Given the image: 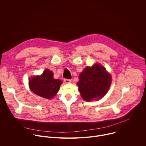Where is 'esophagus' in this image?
Returning a JSON list of instances; mask_svg holds the SVG:
<instances>
[{
    "label": "esophagus",
    "mask_w": 146,
    "mask_h": 146,
    "mask_svg": "<svg viewBox=\"0 0 146 146\" xmlns=\"http://www.w3.org/2000/svg\"><path fill=\"white\" fill-rule=\"evenodd\" d=\"M64 81H65L66 83H69V82H71V80H70V79L65 78V79H64Z\"/></svg>",
    "instance_id": "obj_1"
}]
</instances>
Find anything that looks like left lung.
<instances>
[{
    "instance_id": "8db88e82",
    "label": "left lung",
    "mask_w": 146,
    "mask_h": 146,
    "mask_svg": "<svg viewBox=\"0 0 146 146\" xmlns=\"http://www.w3.org/2000/svg\"><path fill=\"white\" fill-rule=\"evenodd\" d=\"M77 85L82 98L91 101L103 98L108 92L111 83V76L100 64L86 67L79 76Z\"/></svg>"
}]
</instances>
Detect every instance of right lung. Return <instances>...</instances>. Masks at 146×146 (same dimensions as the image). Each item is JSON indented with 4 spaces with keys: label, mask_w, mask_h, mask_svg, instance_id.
Masks as SVG:
<instances>
[{
    "label": "right lung",
    "mask_w": 146,
    "mask_h": 146,
    "mask_svg": "<svg viewBox=\"0 0 146 146\" xmlns=\"http://www.w3.org/2000/svg\"><path fill=\"white\" fill-rule=\"evenodd\" d=\"M53 73L49 69L45 70L41 76L32 77L29 80L31 90L36 95L46 99H52L59 90L62 81L54 79Z\"/></svg>",
    "instance_id": "1"
}]
</instances>
